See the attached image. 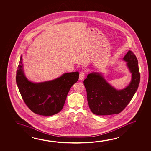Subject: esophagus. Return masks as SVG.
Wrapping results in <instances>:
<instances>
[{"instance_id": "esophagus-1", "label": "esophagus", "mask_w": 151, "mask_h": 151, "mask_svg": "<svg viewBox=\"0 0 151 151\" xmlns=\"http://www.w3.org/2000/svg\"><path fill=\"white\" fill-rule=\"evenodd\" d=\"M85 75V73L84 72H81L79 74V78L80 80H83L84 79V77Z\"/></svg>"}]
</instances>
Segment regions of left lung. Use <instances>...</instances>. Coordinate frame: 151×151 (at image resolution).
Returning <instances> with one entry per match:
<instances>
[{
  "mask_svg": "<svg viewBox=\"0 0 151 151\" xmlns=\"http://www.w3.org/2000/svg\"><path fill=\"white\" fill-rule=\"evenodd\" d=\"M132 74L129 86L117 90L107 83L101 73L93 72L84 81L89 108L97 115L119 114L132 99L140 81L138 60L133 52L129 50L123 58Z\"/></svg>",
  "mask_w": 151,
  "mask_h": 151,
  "instance_id": "1",
  "label": "left lung"
}]
</instances>
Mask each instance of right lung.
Masks as SVG:
<instances>
[{
  "label": "right lung",
  "mask_w": 151,
  "mask_h": 151,
  "mask_svg": "<svg viewBox=\"0 0 151 151\" xmlns=\"http://www.w3.org/2000/svg\"><path fill=\"white\" fill-rule=\"evenodd\" d=\"M20 57L16 81L22 99L35 114L52 116L59 113L73 85L79 78V72L67 73L50 81L34 83L26 77Z\"/></svg>",
  "instance_id": "right-lung-1"
}]
</instances>
